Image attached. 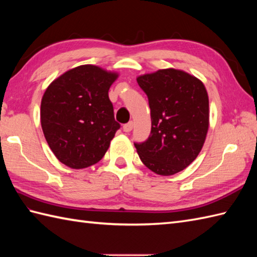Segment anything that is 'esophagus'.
<instances>
[{
	"instance_id": "1",
	"label": "esophagus",
	"mask_w": 257,
	"mask_h": 257,
	"mask_svg": "<svg viewBox=\"0 0 257 257\" xmlns=\"http://www.w3.org/2000/svg\"><path fill=\"white\" fill-rule=\"evenodd\" d=\"M133 127H134V122L133 121H129L128 123H124L123 124V132L125 133H130L133 130Z\"/></svg>"
}]
</instances>
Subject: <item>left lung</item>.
Segmentation results:
<instances>
[{
	"instance_id": "1",
	"label": "left lung",
	"mask_w": 257,
	"mask_h": 257,
	"mask_svg": "<svg viewBox=\"0 0 257 257\" xmlns=\"http://www.w3.org/2000/svg\"><path fill=\"white\" fill-rule=\"evenodd\" d=\"M148 97L151 133L135 143L140 160L151 171L172 176L192 163L209 128V97L201 80L182 70L160 69L137 78Z\"/></svg>"
}]
</instances>
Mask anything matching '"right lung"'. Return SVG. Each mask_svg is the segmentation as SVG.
<instances>
[{"label": "right lung", "instance_id": "right-lung-1", "mask_svg": "<svg viewBox=\"0 0 257 257\" xmlns=\"http://www.w3.org/2000/svg\"><path fill=\"white\" fill-rule=\"evenodd\" d=\"M117 77L94 65H83L47 87L41 103L42 129L54 155L65 166L83 169L105 156L120 128L108 96Z\"/></svg>", "mask_w": 257, "mask_h": 257}]
</instances>
